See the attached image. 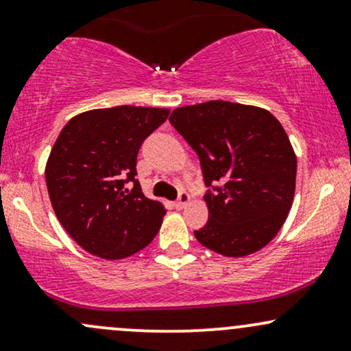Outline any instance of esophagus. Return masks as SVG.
<instances>
[{"label": "esophagus", "instance_id": "esophagus-1", "mask_svg": "<svg viewBox=\"0 0 351 351\" xmlns=\"http://www.w3.org/2000/svg\"><path fill=\"white\" fill-rule=\"evenodd\" d=\"M188 203H189V195H188L186 191H181L180 195H178V199L175 201V208L183 209L184 206H186Z\"/></svg>", "mask_w": 351, "mask_h": 351}]
</instances>
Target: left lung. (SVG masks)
Segmentation results:
<instances>
[{
    "label": "left lung",
    "instance_id": "1",
    "mask_svg": "<svg viewBox=\"0 0 351 351\" xmlns=\"http://www.w3.org/2000/svg\"><path fill=\"white\" fill-rule=\"evenodd\" d=\"M170 123L198 155L209 217L196 239L228 257L263 249L291 211L297 158L279 120L264 108L209 100L171 112Z\"/></svg>",
    "mask_w": 351,
    "mask_h": 351
}]
</instances>
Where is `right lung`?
I'll return each instance as SVG.
<instances>
[{
  "mask_svg": "<svg viewBox=\"0 0 351 351\" xmlns=\"http://www.w3.org/2000/svg\"><path fill=\"white\" fill-rule=\"evenodd\" d=\"M168 114L152 107L97 108L60 130L46 165L47 191L59 223L87 252L123 259L160 231L167 209L142 193L136 155Z\"/></svg>",
  "mask_w": 351,
  "mask_h": 351,
  "instance_id": "obj_1",
  "label": "right lung"
}]
</instances>
